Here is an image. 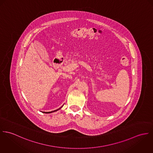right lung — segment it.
<instances>
[{"instance_id":"1","label":"right lung","mask_w":153,"mask_h":153,"mask_svg":"<svg viewBox=\"0 0 153 153\" xmlns=\"http://www.w3.org/2000/svg\"><path fill=\"white\" fill-rule=\"evenodd\" d=\"M63 107V105L60 107V108H59V109H57V110H54V111H49V112H43V113H53V112H54V111H57V110H59V109H60L62 107Z\"/></svg>"}]
</instances>
